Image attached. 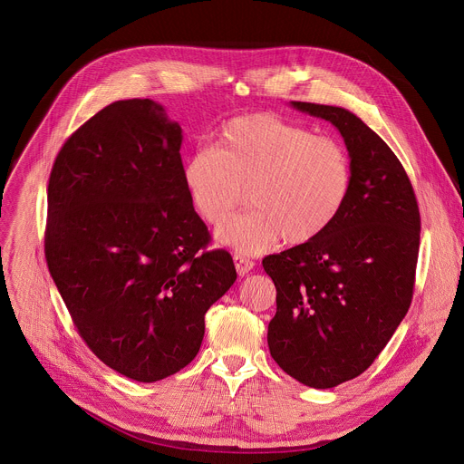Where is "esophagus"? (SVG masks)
Here are the masks:
<instances>
[{"mask_svg":"<svg viewBox=\"0 0 464 464\" xmlns=\"http://www.w3.org/2000/svg\"><path fill=\"white\" fill-rule=\"evenodd\" d=\"M233 262H235V268H237V272H238L240 277L247 276V274L253 270V266H255L253 260H249V258H246V256H242V255H235V256H233Z\"/></svg>","mask_w":464,"mask_h":464,"instance_id":"1","label":"esophagus"}]
</instances>
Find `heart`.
<instances>
[{
	"label": "heart",
	"mask_w": 464,
	"mask_h": 464,
	"mask_svg": "<svg viewBox=\"0 0 464 464\" xmlns=\"http://www.w3.org/2000/svg\"><path fill=\"white\" fill-rule=\"evenodd\" d=\"M194 211L220 226L250 188L254 211L217 231L220 244L258 255L285 238L290 246L321 237L343 211L353 188V160L334 138L276 113L226 121L217 147L194 149L183 165Z\"/></svg>",
	"instance_id": "heart-1"
}]
</instances>
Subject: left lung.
Segmentation results:
<instances>
[{
    "label": "left lung",
    "mask_w": 464,
    "mask_h": 464,
    "mask_svg": "<svg viewBox=\"0 0 464 464\" xmlns=\"http://www.w3.org/2000/svg\"><path fill=\"white\" fill-rule=\"evenodd\" d=\"M290 106L338 128L353 188L321 237L262 260L277 288L268 347L286 374L330 389L360 376L406 317L420 215L402 163L360 117L340 106Z\"/></svg>",
    "instance_id": "obj_1"
}]
</instances>
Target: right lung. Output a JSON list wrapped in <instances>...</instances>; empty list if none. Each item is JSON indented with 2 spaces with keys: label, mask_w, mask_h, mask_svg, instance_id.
Segmentation results:
<instances>
[{
  "label": "right lung",
  "mask_w": 464,
  "mask_h": 464,
  "mask_svg": "<svg viewBox=\"0 0 464 464\" xmlns=\"http://www.w3.org/2000/svg\"><path fill=\"white\" fill-rule=\"evenodd\" d=\"M181 141L160 102H111L63 143L47 187L45 258L79 334L145 383L194 360L206 312L237 281L188 202Z\"/></svg>",
  "instance_id": "right-lung-1"
}]
</instances>
